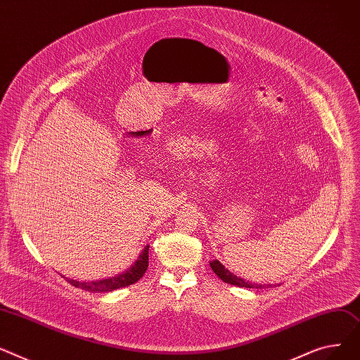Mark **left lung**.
<instances>
[{
    "mask_svg": "<svg viewBox=\"0 0 360 360\" xmlns=\"http://www.w3.org/2000/svg\"><path fill=\"white\" fill-rule=\"evenodd\" d=\"M212 270L218 274V278H221L224 282L229 283V285H236V286H241V288H255V289H262V285H256V283H251L248 281H244L238 276H236L234 273H231L228 269H225L224 264H221L218 260H212L209 263Z\"/></svg>",
    "mask_w": 360,
    "mask_h": 360,
    "instance_id": "1",
    "label": "left lung"
}]
</instances>
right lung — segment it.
<instances>
[{
  "label": "right lung",
  "mask_w": 360,
  "mask_h": 360,
  "mask_svg": "<svg viewBox=\"0 0 360 360\" xmlns=\"http://www.w3.org/2000/svg\"><path fill=\"white\" fill-rule=\"evenodd\" d=\"M148 250H150V245H146L143 248L138 260L135 262V264L131 269H128L122 274H117V276H115V278L96 281V282H77V281L68 279V282L75 288L86 289L89 292H112L115 289L132 285L143 276L146 269H148Z\"/></svg>",
  "instance_id": "obj_1"
}]
</instances>
